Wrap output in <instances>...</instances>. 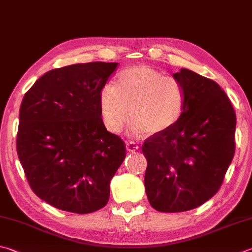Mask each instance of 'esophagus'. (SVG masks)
<instances>
[{"instance_id":"1","label":"esophagus","mask_w":252,"mask_h":252,"mask_svg":"<svg viewBox=\"0 0 252 252\" xmlns=\"http://www.w3.org/2000/svg\"><path fill=\"white\" fill-rule=\"evenodd\" d=\"M138 148L139 147L137 146L135 142H132V141L126 142V149H127V151H129V153H135L136 150H138Z\"/></svg>"}]
</instances>
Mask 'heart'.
Here are the masks:
<instances>
[{
  "label": "heart",
  "mask_w": 252,
  "mask_h": 252,
  "mask_svg": "<svg viewBox=\"0 0 252 252\" xmlns=\"http://www.w3.org/2000/svg\"><path fill=\"white\" fill-rule=\"evenodd\" d=\"M185 93L178 79L148 65H132L117 74L115 85L105 84L98 95L104 125L120 132L129 116L134 134L160 135L180 121Z\"/></svg>",
  "instance_id": "b5f03b06"
}]
</instances>
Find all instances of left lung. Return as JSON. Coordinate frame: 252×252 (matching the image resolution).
<instances>
[{
  "mask_svg": "<svg viewBox=\"0 0 252 252\" xmlns=\"http://www.w3.org/2000/svg\"><path fill=\"white\" fill-rule=\"evenodd\" d=\"M173 78L184 89L182 116L141 147L147 197L164 213L193 210L214 196L235 155L236 114L224 90L188 69Z\"/></svg>",
  "mask_w": 252,
  "mask_h": 252,
  "instance_id": "1",
  "label": "left lung"
}]
</instances>
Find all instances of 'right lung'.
<instances>
[{"mask_svg": "<svg viewBox=\"0 0 252 252\" xmlns=\"http://www.w3.org/2000/svg\"><path fill=\"white\" fill-rule=\"evenodd\" d=\"M117 64L96 61L50 70L24 95L18 159L32 192L59 210L89 214L110 198L126 147L104 126L98 95Z\"/></svg>", "mask_w": 252, "mask_h": 252, "instance_id": "add662e5", "label": "right lung"}]
</instances>
